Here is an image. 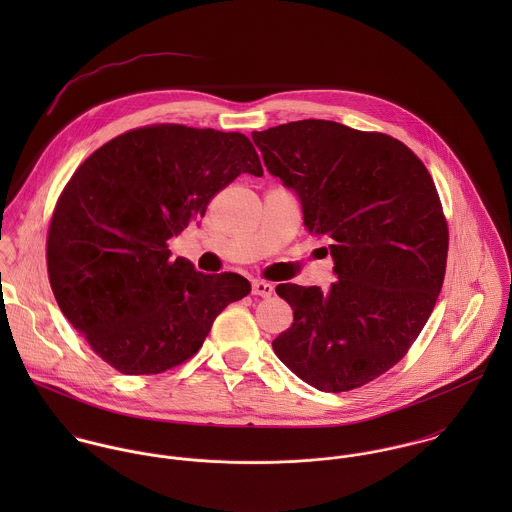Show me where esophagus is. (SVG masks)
<instances>
[{"mask_svg": "<svg viewBox=\"0 0 512 512\" xmlns=\"http://www.w3.org/2000/svg\"><path fill=\"white\" fill-rule=\"evenodd\" d=\"M252 293L260 295V297H270L274 293V286L268 284V282H262V280H254L252 282Z\"/></svg>", "mask_w": 512, "mask_h": 512, "instance_id": "esophagus-1", "label": "esophagus"}]
</instances>
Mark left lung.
<instances>
[{"instance_id": "1", "label": "left lung", "mask_w": 512, "mask_h": 512, "mask_svg": "<svg viewBox=\"0 0 512 512\" xmlns=\"http://www.w3.org/2000/svg\"><path fill=\"white\" fill-rule=\"evenodd\" d=\"M266 169L299 199L303 224L325 238L337 282L280 284L293 323L272 343L323 392L359 388L396 365L424 329L447 260L436 185L412 149L329 120L252 132Z\"/></svg>"}]
</instances>
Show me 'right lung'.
Wrapping results in <instances>:
<instances>
[{"label":"right lung","instance_id":"1","mask_svg":"<svg viewBox=\"0 0 512 512\" xmlns=\"http://www.w3.org/2000/svg\"><path fill=\"white\" fill-rule=\"evenodd\" d=\"M240 173L264 175L244 134L179 124L122 134L74 171L49 226L47 268L63 315L102 361L124 374L181 365L250 293L246 278L201 274L167 248Z\"/></svg>","mask_w":512,"mask_h":512}]
</instances>
